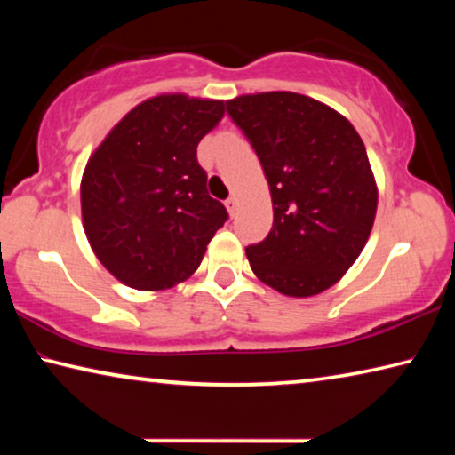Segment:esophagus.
<instances>
[{
  "instance_id": "34e87169",
  "label": "esophagus",
  "mask_w": 455,
  "mask_h": 455,
  "mask_svg": "<svg viewBox=\"0 0 455 455\" xmlns=\"http://www.w3.org/2000/svg\"><path fill=\"white\" fill-rule=\"evenodd\" d=\"M227 209H228V212L230 214H235L236 212V198L235 196H230V198H227Z\"/></svg>"
}]
</instances>
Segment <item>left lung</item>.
Masks as SVG:
<instances>
[{
	"instance_id": "8db88e82",
	"label": "left lung",
	"mask_w": 455,
	"mask_h": 455,
	"mask_svg": "<svg viewBox=\"0 0 455 455\" xmlns=\"http://www.w3.org/2000/svg\"><path fill=\"white\" fill-rule=\"evenodd\" d=\"M257 152L273 228L246 246L252 273L289 297H311L355 263L371 233L377 187L363 140L341 114L292 92L227 102Z\"/></svg>"
}]
</instances>
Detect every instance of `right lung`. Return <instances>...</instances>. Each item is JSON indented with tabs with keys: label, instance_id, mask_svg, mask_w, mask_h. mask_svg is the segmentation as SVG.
<instances>
[{
	"label": "right lung",
	"instance_id": "obj_1",
	"mask_svg": "<svg viewBox=\"0 0 455 455\" xmlns=\"http://www.w3.org/2000/svg\"><path fill=\"white\" fill-rule=\"evenodd\" d=\"M222 114L219 100L150 98L90 158L80 187L84 228L100 263L128 287L160 291L188 279L228 220L196 160L200 138Z\"/></svg>",
	"mask_w": 455,
	"mask_h": 455
}]
</instances>
